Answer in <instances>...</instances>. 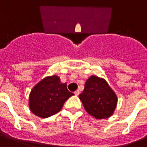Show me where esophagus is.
<instances>
[{
    "instance_id": "esophagus-1",
    "label": "esophagus",
    "mask_w": 147,
    "mask_h": 147,
    "mask_svg": "<svg viewBox=\"0 0 147 147\" xmlns=\"http://www.w3.org/2000/svg\"><path fill=\"white\" fill-rule=\"evenodd\" d=\"M79 94H80V91L78 90H76V91H75V94H76V96L79 95Z\"/></svg>"
}]
</instances>
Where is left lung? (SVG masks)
I'll use <instances>...</instances> for the list:
<instances>
[{
	"instance_id": "8db88e82",
	"label": "left lung",
	"mask_w": 147,
	"mask_h": 147,
	"mask_svg": "<svg viewBox=\"0 0 147 147\" xmlns=\"http://www.w3.org/2000/svg\"><path fill=\"white\" fill-rule=\"evenodd\" d=\"M78 97L87 113L96 119L113 115L118 102L116 94L107 81L96 76L88 78Z\"/></svg>"
}]
</instances>
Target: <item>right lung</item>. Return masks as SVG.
<instances>
[{"label":"right lung","mask_w":147,"mask_h":147,"mask_svg":"<svg viewBox=\"0 0 147 147\" xmlns=\"http://www.w3.org/2000/svg\"><path fill=\"white\" fill-rule=\"evenodd\" d=\"M73 95L68 90L66 83L60 82L59 76H47L31 90L28 107L34 115L48 118L59 113L64 102Z\"/></svg>","instance_id":"1"}]
</instances>
